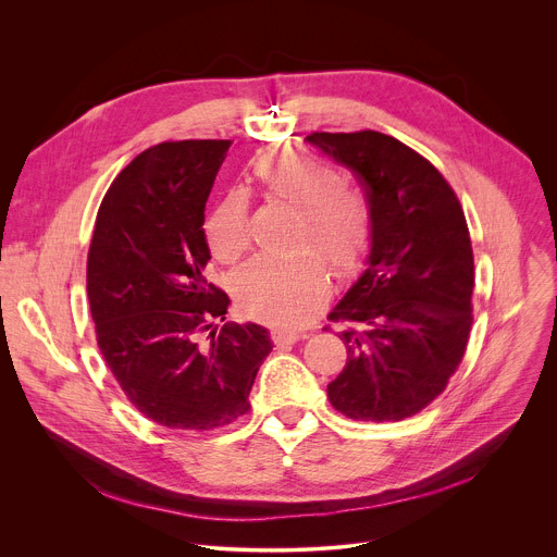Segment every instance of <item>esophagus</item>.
I'll return each instance as SVG.
<instances>
[{"label": "esophagus", "instance_id": "1", "mask_svg": "<svg viewBox=\"0 0 557 557\" xmlns=\"http://www.w3.org/2000/svg\"><path fill=\"white\" fill-rule=\"evenodd\" d=\"M301 335L297 331H290V329H273L271 331V339L275 346H290L299 339Z\"/></svg>", "mask_w": 557, "mask_h": 557}]
</instances>
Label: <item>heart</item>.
Segmentation results:
<instances>
[{"label":"heart","mask_w":557,"mask_h":557,"mask_svg":"<svg viewBox=\"0 0 557 557\" xmlns=\"http://www.w3.org/2000/svg\"><path fill=\"white\" fill-rule=\"evenodd\" d=\"M264 189L301 211L299 243L310 245L339 273H352L366 260L372 237L370 209L344 174L293 147L269 149L253 163ZM205 237L220 262H233L249 249L247 196L226 191L205 220ZM329 288V271L310 253L290 258L260 256L235 275V295L262 322L297 326Z\"/></svg>","instance_id":"heart-1"}]
</instances>
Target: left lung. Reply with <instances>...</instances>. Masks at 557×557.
<instances>
[{
  "instance_id": "1",
  "label": "left lung",
  "mask_w": 557,
  "mask_h": 557,
  "mask_svg": "<svg viewBox=\"0 0 557 557\" xmlns=\"http://www.w3.org/2000/svg\"><path fill=\"white\" fill-rule=\"evenodd\" d=\"M306 140L366 189L372 237L361 275L329 320L348 359L329 383L335 410L355 421H404L445 389L471 329L473 253L460 202L421 153L381 132Z\"/></svg>"
}]
</instances>
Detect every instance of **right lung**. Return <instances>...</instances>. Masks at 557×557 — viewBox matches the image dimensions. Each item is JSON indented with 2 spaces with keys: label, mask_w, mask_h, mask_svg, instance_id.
I'll list each match as a JSON object with an SVG mask.
<instances>
[{
  "label": "right lung",
  "mask_w": 557,
  "mask_h": 557,
  "mask_svg": "<svg viewBox=\"0 0 557 557\" xmlns=\"http://www.w3.org/2000/svg\"><path fill=\"white\" fill-rule=\"evenodd\" d=\"M231 140L138 153L108 189L88 253V299L106 363L134 408L174 430L222 428L249 410L273 350L258 324H224L228 297L205 280V205ZM210 330L211 343L203 342Z\"/></svg>",
  "instance_id": "1"
}]
</instances>
